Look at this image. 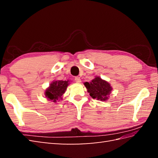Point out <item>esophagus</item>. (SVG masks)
<instances>
[{"instance_id":"34e87169","label":"esophagus","mask_w":158,"mask_h":158,"mask_svg":"<svg viewBox=\"0 0 158 158\" xmlns=\"http://www.w3.org/2000/svg\"><path fill=\"white\" fill-rule=\"evenodd\" d=\"M75 82L76 83H80L81 82V79H80V77H76L75 78Z\"/></svg>"}]
</instances>
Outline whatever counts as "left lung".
Returning <instances> with one entry per match:
<instances>
[{"label": "left lung", "instance_id": "left-lung-1", "mask_svg": "<svg viewBox=\"0 0 158 158\" xmlns=\"http://www.w3.org/2000/svg\"><path fill=\"white\" fill-rule=\"evenodd\" d=\"M84 85L92 98L100 101H106L113 89L109 82L98 76H96L91 82H85Z\"/></svg>", "mask_w": 158, "mask_h": 158}]
</instances>
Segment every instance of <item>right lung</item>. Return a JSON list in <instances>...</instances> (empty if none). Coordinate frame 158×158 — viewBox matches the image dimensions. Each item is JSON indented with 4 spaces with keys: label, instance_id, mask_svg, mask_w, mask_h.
<instances>
[{
    "label": "right lung",
    "instance_id": "add662e5",
    "mask_svg": "<svg viewBox=\"0 0 158 158\" xmlns=\"http://www.w3.org/2000/svg\"><path fill=\"white\" fill-rule=\"evenodd\" d=\"M70 84V81L56 80L50 83L49 86L45 89V96L50 101L56 102L60 99H62V96L65 93L67 87Z\"/></svg>",
    "mask_w": 158,
    "mask_h": 158
}]
</instances>
